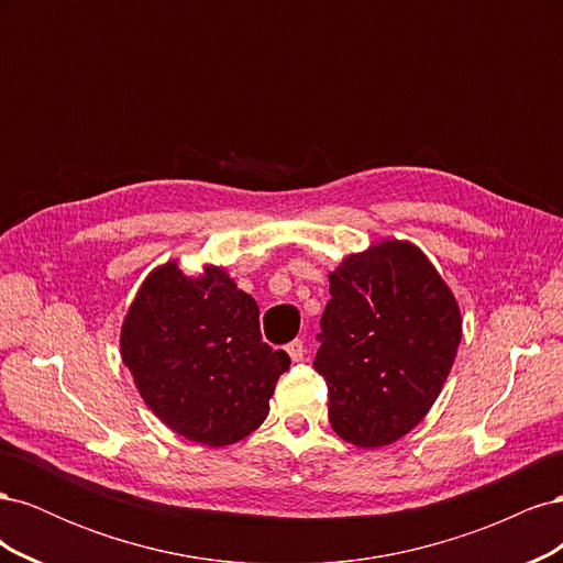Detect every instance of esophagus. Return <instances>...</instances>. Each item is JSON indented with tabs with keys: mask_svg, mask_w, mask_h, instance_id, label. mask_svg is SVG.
<instances>
[{
	"mask_svg": "<svg viewBox=\"0 0 563 563\" xmlns=\"http://www.w3.org/2000/svg\"><path fill=\"white\" fill-rule=\"evenodd\" d=\"M286 352H288V356H291V362H302V356H305V343H302V338L291 340V343L286 345Z\"/></svg>",
	"mask_w": 563,
	"mask_h": 563,
	"instance_id": "esophagus-1",
	"label": "esophagus"
}]
</instances>
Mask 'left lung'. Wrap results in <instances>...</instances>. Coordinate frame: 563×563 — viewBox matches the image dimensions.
I'll use <instances>...</instances> for the list:
<instances>
[{"instance_id": "8db88e82", "label": "left lung", "mask_w": 563, "mask_h": 563, "mask_svg": "<svg viewBox=\"0 0 563 563\" xmlns=\"http://www.w3.org/2000/svg\"><path fill=\"white\" fill-rule=\"evenodd\" d=\"M314 371L331 428L362 449L395 444L428 416L463 333L457 302L422 251L383 242L329 275Z\"/></svg>"}]
</instances>
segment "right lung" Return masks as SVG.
I'll use <instances>...</instances> for the list:
<instances>
[{"label": "right lung", "instance_id": "1", "mask_svg": "<svg viewBox=\"0 0 563 563\" xmlns=\"http://www.w3.org/2000/svg\"><path fill=\"white\" fill-rule=\"evenodd\" d=\"M258 314L225 269L187 277L166 263L152 272L119 338L152 413L203 446H228L261 428L291 360L263 343Z\"/></svg>", "mask_w": 563, "mask_h": 563}]
</instances>
